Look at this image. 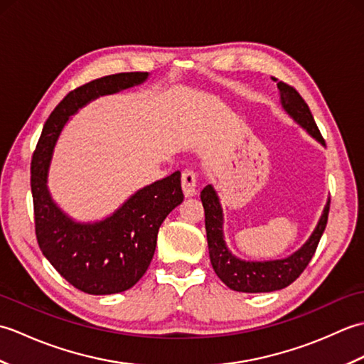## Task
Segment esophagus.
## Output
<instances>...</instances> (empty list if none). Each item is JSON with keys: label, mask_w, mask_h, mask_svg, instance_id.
<instances>
[{"label": "esophagus", "mask_w": 364, "mask_h": 364, "mask_svg": "<svg viewBox=\"0 0 364 364\" xmlns=\"http://www.w3.org/2000/svg\"><path fill=\"white\" fill-rule=\"evenodd\" d=\"M181 186L186 197L197 194V173L192 168H186L181 175Z\"/></svg>", "instance_id": "34e87169"}]
</instances>
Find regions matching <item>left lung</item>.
I'll list each match as a JSON object with an SVG mask.
<instances>
[{
	"mask_svg": "<svg viewBox=\"0 0 364 364\" xmlns=\"http://www.w3.org/2000/svg\"><path fill=\"white\" fill-rule=\"evenodd\" d=\"M277 87L280 92V103L284 112L313 139L326 145L318 127H316L310 107L305 103V100L299 95V92L282 81L277 82ZM200 198H202L205 208L208 249H210V259L214 272L230 289L239 292H272L283 289L294 280H297L299 275L308 266V262L311 261L316 249H318L319 239L327 225L330 210L328 200L327 205L323 206L321 219L313 230L311 236L289 257L267 261H247L237 258L228 249L225 236H223L222 205L213 184H208L200 194Z\"/></svg>",
	"mask_w": 364,
	"mask_h": 364,
	"instance_id": "8db88e82",
	"label": "left lung"
}]
</instances>
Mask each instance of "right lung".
Instances as JSON below:
<instances>
[{"mask_svg":"<svg viewBox=\"0 0 364 364\" xmlns=\"http://www.w3.org/2000/svg\"><path fill=\"white\" fill-rule=\"evenodd\" d=\"M149 73L103 76L72 90L48 120L31 162L36 236L45 258L76 289L106 296L123 292L141 280L153 259L161 223L183 202L181 173L136 191L112 214L97 222H78L51 197L48 173L65 123L94 100L139 86Z\"/></svg>","mask_w":364,"mask_h":364,"instance_id":"add662e5","label":"right lung"}]
</instances>
